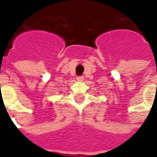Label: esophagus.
I'll return each instance as SVG.
<instances>
[{
  "mask_svg": "<svg viewBox=\"0 0 157 157\" xmlns=\"http://www.w3.org/2000/svg\"><path fill=\"white\" fill-rule=\"evenodd\" d=\"M76 80H77L78 82H82V81H84V77H83V76H77V77H76Z\"/></svg>",
  "mask_w": 157,
  "mask_h": 157,
  "instance_id": "1",
  "label": "esophagus"
}]
</instances>
